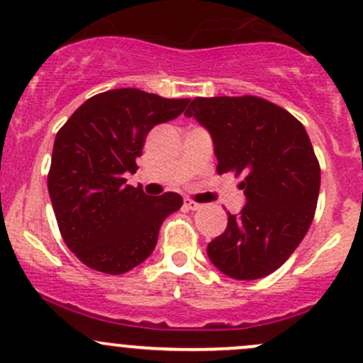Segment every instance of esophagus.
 <instances>
[{
	"label": "esophagus",
	"mask_w": 363,
	"mask_h": 363,
	"mask_svg": "<svg viewBox=\"0 0 363 363\" xmlns=\"http://www.w3.org/2000/svg\"><path fill=\"white\" fill-rule=\"evenodd\" d=\"M184 208L186 211H200L201 205L191 200V198H184Z\"/></svg>",
	"instance_id": "obj_1"
}]
</instances>
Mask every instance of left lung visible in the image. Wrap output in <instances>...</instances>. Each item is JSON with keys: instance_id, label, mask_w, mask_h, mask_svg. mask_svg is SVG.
<instances>
[{"instance_id": "left-lung-1", "label": "left lung", "mask_w": 363, "mask_h": 363, "mask_svg": "<svg viewBox=\"0 0 363 363\" xmlns=\"http://www.w3.org/2000/svg\"><path fill=\"white\" fill-rule=\"evenodd\" d=\"M186 116L211 132L217 174L242 175L247 205L207 247L212 264L235 280L280 268L315 217L320 163L306 128L280 106L255 97H196Z\"/></svg>"}]
</instances>
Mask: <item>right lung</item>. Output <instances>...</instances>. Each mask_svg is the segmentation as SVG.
Returning a JSON list of instances; mask_svg holds the SVG:
<instances>
[{
  "instance_id": "obj_1",
  "label": "right lung",
  "mask_w": 363,
  "mask_h": 363,
  "mask_svg": "<svg viewBox=\"0 0 363 363\" xmlns=\"http://www.w3.org/2000/svg\"><path fill=\"white\" fill-rule=\"evenodd\" d=\"M189 99L139 89L102 91L83 102L53 143L48 193L64 242L95 272L123 274L146 261L158 231L182 196H147L125 184L137 170L147 133L174 120Z\"/></svg>"
}]
</instances>
